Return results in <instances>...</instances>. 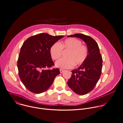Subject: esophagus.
Segmentation results:
<instances>
[{
  "mask_svg": "<svg viewBox=\"0 0 123 123\" xmlns=\"http://www.w3.org/2000/svg\"><path fill=\"white\" fill-rule=\"evenodd\" d=\"M64 71H65V70H64V69H60V73H63V72Z\"/></svg>",
  "mask_w": 123,
  "mask_h": 123,
  "instance_id": "obj_1",
  "label": "esophagus"
}]
</instances>
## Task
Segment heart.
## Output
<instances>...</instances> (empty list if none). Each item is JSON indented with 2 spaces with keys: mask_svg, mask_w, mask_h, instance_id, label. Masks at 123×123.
I'll return each instance as SVG.
<instances>
[{
  "mask_svg": "<svg viewBox=\"0 0 123 123\" xmlns=\"http://www.w3.org/2000/svg\"><path fill=\"white\" fill-rule=\"evenodd\" d=\"M63 51H68L66 57L61 58L55 63L56 67L61 68H70L74 66L83 64L88 56V49L86 45L82 44L81 41L75 38H69L61 42L55 43L50 48L52 58L58 59Z\"/></svg>",
  "mask_w": 123,
  "mask_h": 123,
  "instance_id": "1",
  "label": "heart"
}]
</instances>
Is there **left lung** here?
<instances>
[{"label": "left lung", "mask_w": 123, "mask_h": 123, "mask_svg": "<svg viewBox=\"0 0 123 123\" xmlns=\"http://www.w3.org/2000/svg\"><path fill=\"white\" fill-rule=\"evenodd\" d=\"M68 37H75L83 40L88 49V56L78 69L72 70L68 85L79 95H85L91 92L98 82L103 66L102 56L97 42L91 37L82 33H76Z\"/></svg>", "instance_id": "8db88e82"}]
</instances>
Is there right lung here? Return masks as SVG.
Returning <instances> with one entry per match:
<instances>
[{
    "mask_svg": "<svg viewBox=\"0 0 123 123\" xmlns=\"http://www.w3.org/2000/svg\"><path fill=\"white\" fill-rule=\"evenodd\" d=\"M64 35L53 36L41 33L28 38L23 43L18 59V75L25 87L34 93L46 91L60 72L54 66L51 46Z\"/></svg>",
    "mask_w": 123,
    "mask_h": 123,
    "instance_id": "right-lung-1",
    "label": "right lung"
}]
</instances>
